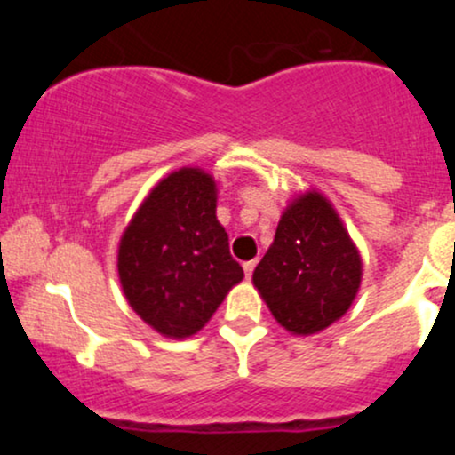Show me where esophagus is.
Returning <instances> with one entry per match:
<instances>
[{
  "mask_svg": "<svg viewBox=\"0 0 455 455\" xmlns=\"http://www.w3.org/2000/svg\"><path fill=\"white\" fill-rule=\"evenodd\" d=\"M257 267V260H248V263H243V271H245V278H252V271Z\"/></svg>",
  "mask_w": 455,
  "mask_h": 455,
  "instance_id": "34e87169",
  "label": "esophagus"
}]
</instances>
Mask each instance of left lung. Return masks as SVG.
Instances as JSON below:
<instances>
[{"instance_id": "1", "label": "left lung", "mask_w": 455, "mask_h": 455, "mask_svg": "<svg viewBox=\"0 0 455 455\" xmlns=\"http://www.w3.org/2000/svg\"><path fill=\"white\" fill-rule=\"evenodd\" d=\"M252 280L275 321L307 336L351 307L362 282V259L327 198L307 192L282 213Z\"/></svg>"}]
</instances>
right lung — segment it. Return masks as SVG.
<instances>
[{
    "mask_svg": "<svg viewBox=\"0 0 455 455\" xmlns=\"http://www.w3.org/2000/svg\"><path fill=\"white\" fill-rule=\"evenodd\" d=\"M119 280L130 306L156 331L188 338L243 278L216 218V184L201 169L162 180L119 243Z\"/></svg>",
    "mask_w": 455,
    "mask_h": 455,
    "instance_id": "1",
    "label": "right lung"
}]
</instances>
